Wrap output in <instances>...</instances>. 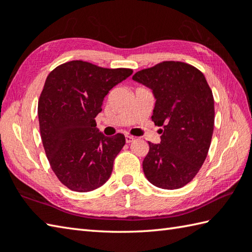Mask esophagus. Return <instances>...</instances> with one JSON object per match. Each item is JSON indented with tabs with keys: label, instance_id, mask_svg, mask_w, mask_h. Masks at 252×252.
I'll return each instance as SVG.
<instances>
[{
	"label": "esophagus",
	"instance_id": "34e87169",
	"mask_svg": "<svg viewBox=\"0 0 252 252\" xmlns=\"http://www.w3.org/2000/svg\"><path fill=\"white\" fill-rule=\"evenodd\" d=\"M133 141H134V137L131 136V135H126V143H131Z\"/></svg>",
	"mask_w": 252,
	"mask_h": 252
}]
</instances>
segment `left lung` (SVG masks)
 Here are the masks:
<instances>
[{
  "label": "left lung",
  "instance_id": "obj_1",
  "mask_svg": "<svg viewBox=\"0 0 252 252\" xmlns=\"http://www.w3.org/2000/svg\"><path fill=\"white\" fill-rule=\"evenodd\" d=\"M153 91L152 120L162 126L161 142H148L143 161L146 179L178 189L195 178L206 160L215 126V100L203 73L182 62H162L132 77Z\"/></svg>",
  "mask_w": 252,
  "mask_h": 252
}]
</instances>
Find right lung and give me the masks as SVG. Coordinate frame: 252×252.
I'll list each match as a JSON object with an SVG mask.
<instances>
[{"label": "right lung", "instance_id": "add662e5", "mask_svg": "<svg viewBox=\"0 0 252 252\" xmlns=\"http://www.w3.org/2000/svg\"><path fill=\"white\" fill-rule=\"evenodd\" d=\"M132 72L72 61L47 76L37 104L41 138L52 170L69 189L91 191L110 178L126 137L105 136L95 117L109 91Z\"/></svg>", "mask_w": 252, "mask_h": 252}]
</instances>
